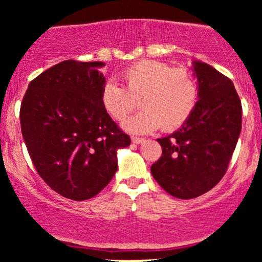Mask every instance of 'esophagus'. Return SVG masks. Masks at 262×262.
I'll return each instance as SVG.
<instances>
[{"label": "esophagus", "instance_id": "34e87169", "mask_svg": "<svg viewBox=\"0 0 262 262\" xmlns=\"http://www.w3.org/2000/svg\"><path fill=\"white\" fill-rule=\"evenodd\" d=\"M144 140H145V139H143V138L132 137V141H133L134 144H141V143H144Z\"/></svg>", "mask_w": 262, "mask_h": 262}]
</instances>
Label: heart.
<instances>
[{
    "label": "heart",
    "instance_id": "1",
    "mask_svg": "<svg viewBox=\"0 0 262 262\" xmlns=\"http://www.w3.org/2000/svg\"><path fill=\"white\" fill-rule=\"evenodd\" d=\"M125 89L116 81L102 87L101 103L104 111L121 122L137 107L140 113L123 123L125 130L144 134L160 128L171 132L189 118L198 100L197 81L185 68H172L158 60H140L122 73Z\"/></svg>",
    "mask_w": 262,
    "mask_h": 262
}]
</instances>
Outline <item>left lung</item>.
Returning <instances> with one entry per match:
<instances>
[{
	"label": "left lung",
	"instance_id": "1",
	"mask_svg": "<svg viewBox=\"0 0 262 262\" xmlns=\"http://www.w3.org/2000/svg\"><path fill=\"white\" fill-rule=\"evenodd\" d=\"M196 107L182 127L160 143L152 177L167 193L191 200L206 193L227 172L242 130V102L233 82L202 61H193Z\"/></svg>",
	"mask_w": 262,
	"mask_h": 262
}]
</instances>
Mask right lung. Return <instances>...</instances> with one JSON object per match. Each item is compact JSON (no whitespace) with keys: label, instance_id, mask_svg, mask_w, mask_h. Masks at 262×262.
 Masks as SVG:
<instances>
[{"label":"right lung","instance_id":"1","mask_svg":"<svg viewBox=\"0 0 262 262\" xmlns=\"http://www.w3.org/2000/svg\"><path fill=\"white\" fill-rule=\"evenodd\" d=\"M103 66L59 62L31 81L20 104L23 139L39 176L74 201L100 193L118 169V149L130 145L102 107Z\"/></svg>","mask_w":262,"mask_h":262}]
</instances>
